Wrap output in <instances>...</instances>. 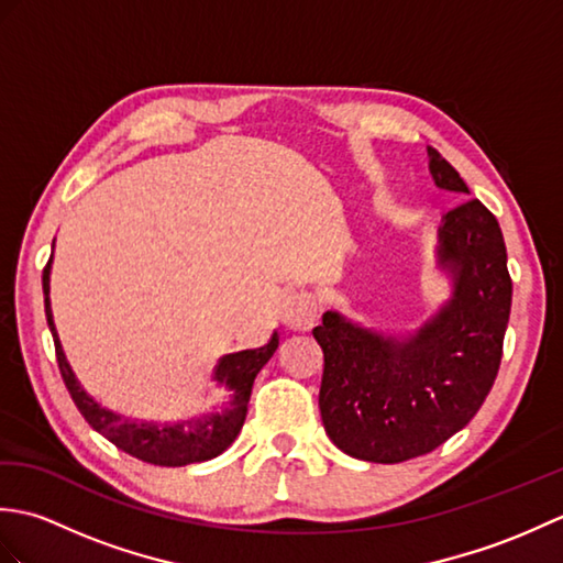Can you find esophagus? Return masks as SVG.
<instances>
[{"label":"esophagus","instance_id":"34e87169","mask_svg":"<svg viewBox=\"0 0 563 563\" xmlns=\"http://www.w3.org/2000/svg\"><path fill=\"white\" fill-rule=\"evenodd\" d=\"M283 324L292 331H309L319 319V305L314 295L309 292H290L280 305Z\"/></svg>","mask_w":563,"mask_h":563}]
</instances>
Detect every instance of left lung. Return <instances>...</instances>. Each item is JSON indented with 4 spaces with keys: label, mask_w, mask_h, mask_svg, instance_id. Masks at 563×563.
<instances>
[{
    "label": "left lung",
    "mask_w": 563,
    "mask_h": 563,
    "mask_svg": "<svg viewBox=\"0 0 563 563\" xmlns=\"http://www.w3.org/2000/svg\"><path fill=\"white\" fill-rule=\"evenodd\" d=\"M438 188L470 194L428 147ZM438 263L452 297L409 339L382 336L327 312L312 329L324 351L319 409L333 445L355 460L397 464L433 452L472 421L494 387L512 280L498 220L466 198L438 230Z\"/></svg>",
    "instance_id": "left-lung-1"
}]
</instances>
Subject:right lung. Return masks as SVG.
Returning a JSON list of instances; mask_svg holds the SVG:
<instances>
[{
  "mask_svg": "<svg viewBox=\"0 0 563 563\" xmlns=\"http://www.w3.org/2000/svg\"><path fill=\"white\" fill-rule=\"evenodd\" d=\"M47 292H51V261H47V266L43 268V295L47 327H51L55 341L59 375H63L79 413L87 418V423L97 430V433H101L106 440H111L118 450L133 454V457L142 462L159 466H186L206 462L218 457L220 452L232 445L239 430L244 426L254 379L261 373V367L271 361L275 349H278V333H273L271 341L263 345V349L239 351L220 357L218 367H214V382L224 389V401L220 404V409L174 426H157L147 421L135 423L121 413L106 409V406H101L97 399L84 391L79 379L71 373V367L67 363L63 343L57 339L51 297H47Z\"/></svg>",
  "mask_w": 563,
  "mask_h": 563,
  "instance_id": "right-lung-1",
  "label": "right lung"
}]
</instances>
